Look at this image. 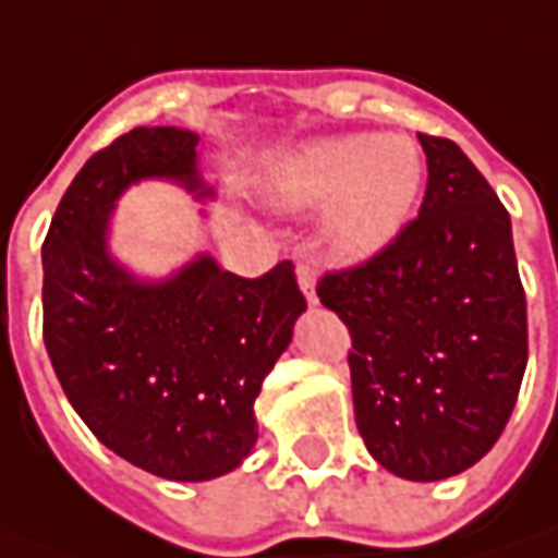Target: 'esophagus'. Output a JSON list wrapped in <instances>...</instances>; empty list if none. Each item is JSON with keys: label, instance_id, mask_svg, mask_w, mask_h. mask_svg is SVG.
<instances>
[{"label": "esophagus", "instance_id": "34e87169", "mask_svg": "<svg viewBox=\"0 0 558 558\" xmlns=\"http://www.w3.org/2000/svg\"><path fill=\"white\" fill-rule=\"evenodd\" d=\"M295 278H299V290L305 293L308 305H317V271L311 263H299L295 268Z\"/></svg>", "mask_w": 558, "mask_h": 558}]
</instances>
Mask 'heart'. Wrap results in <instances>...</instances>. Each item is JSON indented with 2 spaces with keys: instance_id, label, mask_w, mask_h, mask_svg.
I'll return each mask as SVG.
<instances>
[{
  "instance_id": "obj_1",
  "label": "heart",
  "mask_w": 558,
  "mask_h": 558,
  "mask_svg": "<svg viewBox=\"0 0 558 558\" xmlns=\"http://www.w3.org/2000/svg\"><path fill=\"white\" fill-rule=\"evenodd\" d=\"M422 151L407 136H336L275 158L265 198L278 210L327 207V244L342 259H369L403 231L422 195Z\"/></svg>"
}]
</instances>
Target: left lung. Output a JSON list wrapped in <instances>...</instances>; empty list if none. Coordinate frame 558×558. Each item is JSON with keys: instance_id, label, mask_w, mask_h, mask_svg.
Wrapping results in <instances>:
<instances>
[{"instance_id": "left-lung-1", "label": "left lung", "mask_w": 558, "mask_h": 558, "mask_svg": "<svg viewBox=\"0 0 558 558\" xmlns=\"http://www.w3.org/2000/svg\"><path fill=\"white\" fill-rule=\"evenodd\" d=\"M427 192L369 263L324 275L342 317L354 418L393 476L437 483L473 468L517 407L529 360L510 214L452 140L418 134Z\"/></svg>"}]
</instances>
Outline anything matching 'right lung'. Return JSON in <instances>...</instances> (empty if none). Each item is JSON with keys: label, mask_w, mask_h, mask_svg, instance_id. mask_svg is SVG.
<instances>
[{"label": "right lung", "mask_w": 558, "mask_h": 558, "mask_svg": "<svg viewBox=\"0 0 558 558\" xmlns=\"http://www.w3.org/2000/svg\"><path fill=\"white\" fill-rule=\"evenodd\" d=\"M198 136L134 128L94 151L41 244L45 348L72 409L106 449L177 483L234 470L256 446L253 403L305 311L293 263L263 278L201 253L170 278H136L109 253L124 189L168 180L214 198Z\"/></svg>", "instance_id": "obj_1"}]
</instances>
